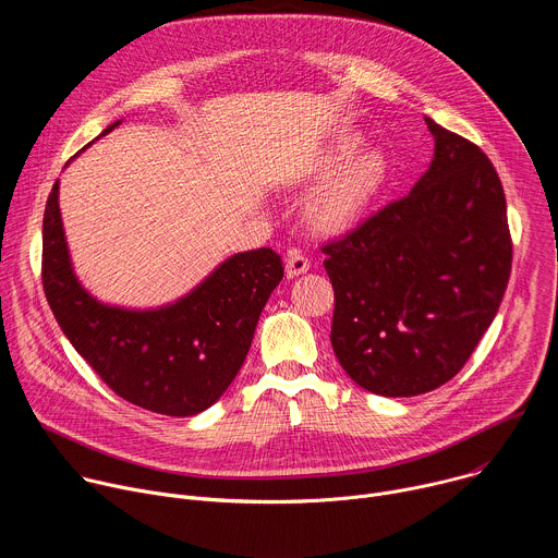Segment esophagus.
<instances>
[{
	"label": "esophagus",
	"mask_w": 558,
	"mask_h": 558,
	"mask_svg": "<svg viewBox=\"0 0 558 558\" xmlns=\"http://www.w3.org/2000/svg\"><path fill=\"white\" fill-rule=\"evenodd\" d=\"M287 278H295V276H302L308 271L311 267V260L300 252V250H291L289 256H287Z\"/></svg>",
	"instance_id": "obj_1"
}]
</instances>
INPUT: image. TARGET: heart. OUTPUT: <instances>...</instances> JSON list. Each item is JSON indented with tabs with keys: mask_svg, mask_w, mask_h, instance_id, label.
Wrapping results in <instances>:
<instances>
[{
	"mask_svg": "<svg viewBox=\"0 0 558 558\" xmlns=\"http://www.w3.org/2000/svg\"><path fill=\"white\" fill-rule=\"evenodd\" d=\"M355 143L338 145L325 161V174H331L315 190L308 216L323 231L338 233L357 225L388 183V163L379 151H360L351 156Z\"/></svg>",
	"mask_w": 558,
	"mask_h": 558,
	"instance_id": "heart-1",
	"label": "heart"
}]
</instances>
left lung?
I'll return each instance as SVG.
<instances>
[{
    "label": "left lung",
    "instance_id": "left-lung-1",
    "mask_svg": "<svg viewBox=\"0 0 558 558\" xmlns=\"http://www.w3.org/2000/svg\"><path fill=\"white\" fill-rule=\"evenodd\" d=\"M435 156L411 194L323 247L331 344L384 397L452 379L493 325L512 269L506 194L490 158L426 117Z\"/></svg>",
    "mask_w": 558,
    "mask_h": 558
}]
</instances>
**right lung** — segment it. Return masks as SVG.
Here are the masks:
<instances>
[{
    "instance_id": "right-lung-1",
    "label": "right lung",
    "mask_w": 558,
    "mask_h": 558,
    "mask_svg": "<svg viewBox=\"0 0 558 558\" xmlns=\"http://www.w3.org/2000/svg\"><path fill=\"white\" fill-rule=\"evenodd\" d=\"M112 123L104 134H108ZM284 276L269 250L235 254L179 302L130 311L78 284L59 214V181L46 201L41 280L70 344L125 402L190 417L209 409L241 371L263 306Z\"/></svg>"
}]
</instances>
